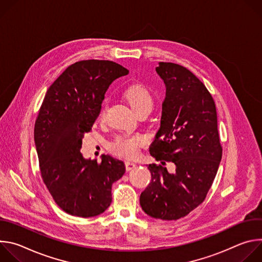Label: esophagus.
Listing matches in <instances>:
<instances>
[{"mask_svg":"<svg viewBox=\"0 0 262 262\" xmlns=\"http://www.w3.org/2000/svg\"><path fill=\"white\" fill-rule=\"evenodd\" d=\"M137 167V164L134 163V162H129V161H126L125 162V168L127 171H130L133 169H135Z\"/></svg>","mask_w":262,"mask_h":262,"instance_id":"1","label":"esophagus"}]
</instances>
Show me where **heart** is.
<instances>
[{"label": "heart", "instance_id": "obj_1", "mask_svg": "<svg viewBox=\"0 0 262 262\" xmlns=\"http://www.w3.org/2000/svg\"><path fill=\"white\" fill-rule=\"evenodd\" d=\"M124 98L130 107L139 113L143 110L152 108L154 100L150 92L142 85H132L124 91ZM104 116V107L100 112V118ZM144 144V139L140 136H118L113 142L108 145L110 150L123 158L132 159L139 154L140 147Z\"/></svg>", "mask_w": 262, "mask_h": 262}]
</instances>
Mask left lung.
Returning a JSON list of instances; mask_svg holds the SVG:
<instances>
[{"mask_svg":"<svg viewBox=\"0 0 262 262\" xmlns=\"http://www.w3.org/2000/svg\"><path fill=\"white\" fill-rule=\"evenodd\" d=\"M166 87L161 126L149 147L164 165L172 161L176 172L150 164L151 181L140 196L145 213L165 221L178 220L200 205L222 159L214 101L193 72L174 63L156 68Z\"/></svg>","mask_w":262,"mask_h":262,"instance_id":"8db88e82","label":"left lung"}]
</instances>
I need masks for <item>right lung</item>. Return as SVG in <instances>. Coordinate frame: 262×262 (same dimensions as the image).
<instances>
[{
    "label": "right lung",
    "mask_w": 262,
    "mask_h": 262,
    "mask_svg": "<svg viewBox=\"0 0 262 262\" xmlns=\"http://www.w3.org/2000/svg\"><path fill=\"white\" fill-rule=\"evenodd\" d=\"M126 74L128 70L113 61H80L68 66L45 96L34 128L36 151L49 192L71 215L102 213L112 202V184L125 173L122 161L102 155L97 163L85 159L81 148L107 88Z\"/></svg>",
    "instance_id": "add662e5"
}]
</instances>
